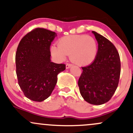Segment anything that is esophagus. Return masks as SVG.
<instances>
[{
    "label": "esophagus",
    "mask_w": 133,
    "mask_h": 133,
    "mask_svg": "<svg viewBox=\"0 0 133 133\" xmlns=\"http://www.w3.org/2000/svg\"><path fill=\"white\" fill-rule=\"evenodd\" d=\"M72 65L71 64L68 63V64H67L66 65H65V68H66V69H69V68H71V67L72 66Z\"/></svg>",
    "instance_id": "1"
}]
</instances>
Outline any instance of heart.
<instances>
[{
    "instance_id": "1",
    "label": "heart",
    "mask_w": 133,
    "mask_h": 133,
    "mask_svg": "<svg viewBox=\"0 0 133 133\" xmlns=\"http://www.w3.org/2000/svg\"><path fill=\"white\" fill-rule=\"evenodd\" d=\"M52 56L58 61H64L67 55L73 62L79 65L91 64L97 54V43L95 39L86 35H72L61 38L58 45L51 47Z\"/></svg>"
}]
</instances>
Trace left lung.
Returning a JSON list of instances; mask_svg holds the SVG:
<instances>
[{
	"label": "left lung",
	"mask_w": 133,
	"mask_h": 133,
	"mask_svg": "<svg viewBox=\"0 0 133 133\" xmlns=\"http://www.w3.org/2000/svg\"><path fill=\"white\" fill-rule=\"evenodd\" d=\"M98 43L96 56L91 64L82 67L78 81L82 97L91 104L101 105L111 99L119 80V55L113 44L102 35L92 31Z\"/></svg>",
	"instance_id": "left-lung-1"
}]
</instances>
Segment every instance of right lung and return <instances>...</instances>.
<instances>
[{
    "instance_id": "right-lung-1",
    "label": "right lung",
    "mask_w": 133,
    "mask_h": 133,
    "mask_svg": "<svg viewBox=\"0 0 133 133\" xmlns=\"http://www.w3.org/2000/svg\"><path fill=\"white\" fill-rule=\"evenodd\" d=\"M56 32L36 28L20 41L16 54L18 83L24 95L34 101H43L51 96L57 75L65 69L64 64L51 62L50 46Z\"/></svg>"
}]
</instances>
